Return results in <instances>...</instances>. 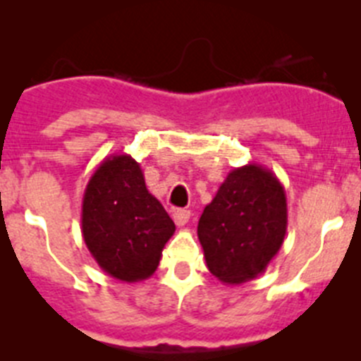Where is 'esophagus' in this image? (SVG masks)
<instances>
[{
	"label": "esophagus",
	"instance_id": "34e87169",
	"mask_svg": "<svg viewBox=\"0 0 361 361\" xmlns=\"http://www.w3.org/2000/svg\"><path fill=\"white\" fill-rule=\"evenodd\" d=\"M190 216H191V213L188 209L173 211V221H175V224H177L178 227L186 226L188 221H190Z\"/></svg>",
	"mask_w": 361,
	"mask_h": 361
}]
</instances>
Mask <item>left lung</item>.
Here are the masks:
<instances>
[{
	"label": "left lung",
	"mask_w": 361,
	"mask_h": 361,
	"mask_svg": "<svg viewBox=\"0 0 361 361\" xmlns=\"http://www.w3.org/2000/svg\"><path fill=\"white\" fill-rule=\"evenodd\" d=\"M286 226L279 178L259 164L234 168L198 220L207 269L227 284L254 279L279 252Z\"/></svg>",
	"instance_id": "obj_1"
}]
</instances>
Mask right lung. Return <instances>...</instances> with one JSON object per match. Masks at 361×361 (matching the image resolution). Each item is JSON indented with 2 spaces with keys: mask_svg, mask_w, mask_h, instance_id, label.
Returning a JSON list of instances; mask_svg holds the SVG:
<instances>
[{
  "mask_svg": "<svg viewBox=\"0 0 361 361\" xmlns=\"http://www.w3.org/2000/svg\"><path fill=\"white\" fill-rule=\"evenodd\" d=\"M175 224L147 190L143 170L130 155L104 159L82 200V236L100 269L137 283L157 270Z\"/></svg>",
  "mask_w": 361,
  "mask_h": 361,
  "instance_id": "add662e5",
  "label": "right lung"
}]
</instances>
